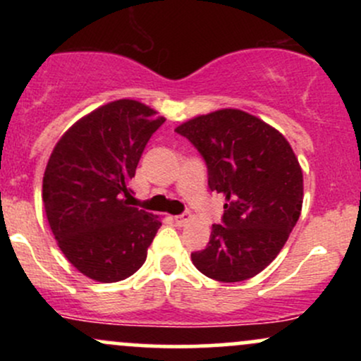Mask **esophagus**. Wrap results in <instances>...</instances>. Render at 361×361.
<instances>
[{"instance_id":"1","label":"esophagus","mask_w":361,"mask_h":361,"mask_svg":"<svg viewBox=\"0 0 361 361\" xmlns=\"http://www.w3.org/2000/svg\"><path fill=\"white\" fill-rule=\"evenodd\" d=\"M188 221H190V214L188 212L180 214V215H176V217H175V222L178 224V226H185V224Z\"/></svg>"}]
</instances>
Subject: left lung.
Returning <instances> with one entry per match:
<instances>
[{
  "mask_svg": "<svg viewBox=\"0 0 361 361\" xmlns=\"http://www.w3.org/2000/svg\"><path fill=\"white\" fill-rule=\"evenodd\" d=\"M175 130L204 157L209 188L226 198L222 224L212 226L205 250L192 252L193 264L224 283L258 275L300 217L304 178L288 140L234 109L200 115Z\"/></svg>",
  "mask_w": 361,
  "mask_h": 361,
  "instance_id": "left-lung-1",
  "label": "left lung"
}]
</instances>
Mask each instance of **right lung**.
<instances>
[{"label":"right lung","mask_w":361,"mask_h":361,"mask_svg":"<svg viewBox=\"0 0 361 361\" xmlns=\"http://www.w3.org/2000/svg\"><path fill=\"white\" fill-rule=\"evenodd\" d=\"M163 117L135 100L106 103L59 139L44 173L42 198L54 238L69 263L102 283L144 264L161 221L130 207V180Z\"/></svg>","instance_id":"1"}]
</instances>
